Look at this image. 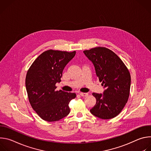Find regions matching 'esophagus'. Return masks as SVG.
<instances>
[{
    "mask_svg": "<svg viewBox=\"0 0 151 151\" xmlns=\"http://www.w3.org/2000/svg\"><path fill=\"white\" fill-rule=\"evenodd\" d=\"M79 94L82 97H86L88 95V93H80Z\"/></svg>",
    "mask_w": 151,
    "mask_h": 151,
    "instance_id": "34e87169",
    "label": "esophagus"
}]
</instances>
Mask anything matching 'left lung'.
<instances>
[{
  "label": "left lung",
  "mask_w": 151,
  "mask_h": 151,
  "mask_svg": "<svg viewBox=\"0 0 151 151\" xmlns=\"http://www.w3.org/2000/svg\"><path fill=\"white\" fill-rule=\"evenodd\" d=\"M83 53L93 62L97 76L105 88L103 94L93 93L96 104L90 112L103 119L115 118L123 109L130 95V72L121 59L108 48L97 47Z\"/></svg>",
  "instance_id": "8db88e82"
}]
</instances>
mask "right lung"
I'll return each instance as SVG.
<instances>
[{
    "mask_svg": "<svg viewBox=\"0 0 151 151\" xmlns=\"http://www.w3.org/2000/svg\"><path fill=\"white\" fill-rule=\"evenodd\" d=\"M75 54V51L49 50L38 56L29 69L26 77L29 100L42 119L57 121L69 114V104L76 94L57 91L55 84L61 81L64 67Z\"/></svg>",
    "mask_w": 151,
    "mask_h": 151,
    "instance_id": "add662e5",
    "label": "right lung"
}]
</instances>
